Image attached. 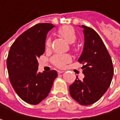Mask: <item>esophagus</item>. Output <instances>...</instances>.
<instances>
[{
    "label": "esophagus",
    "instance_id": "esophagus-1",
    "mask_svg": "<svg viewBox=\"0 0 120 120\" xmlns=\"http://www.w3.org/2000/svg\"><path fill=\"white\" fill-rule=\"evenodd\" d=\"M63 72H64V71H57V73H59V74L62 73H63Z\"/></svg>",
    "mask_w": 120,
    "mask_h": 120
}]
</instances>
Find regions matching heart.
I'll return each instance as SVG.
<instances>
[{"label": "heart", "mask_w": 120, "mask_h": 120, "mask_svg": "<svg viewBox=\"0 0 120 120\" xmlns=\"http://www.w3.org/2000/svg\"><path fill=\"white\" fill-rule=\"evenodd\" d=\"M57 33L60 37L65 40L69 43L71 44L75 42L77 39V35L75 29L71 26L65 25L60 27L57 30ZM51 46V41L50 39L46 41V47L49 48ZM71 58L70 55L64 54V55H57L52 58L53 63L59 68H63L65 65L70 62Z\"/></svg>", "instance_id": "heart-1"}]
</instances>
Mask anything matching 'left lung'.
Wrapping results in <instances>:
<instances>
[{
    "mask_svg": "<svg viewBox=\"0 0 120 120\" xmlns=\"http://www.w3.org/2000/svg\"><path fill=\"white\" fill-rule=\"evenodd\" d=\"M84 47L78 61L83 64V80L76 79L69 86L72 98L82 105L98 101L106 92L112 80V58L99 35L93 29L82 25Z\"/></svg>",
    "mask_w": 120,
    "mask_h": 120,
    "instance_id": "8db88e82",
    "label": "left lung"
}]
</instances>
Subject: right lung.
Returning a JSON list of instances; mask_svg holds the SVG:
<instances>
[{"instance_id": "1", "label": "right lung", "mask_w": 120, "mask_h": 120, "mask_svg": "<svg viewBox=\"0 0 120 120\" xmlns=\"http://www.w3.org/2000/svg\"><path fill=\"white\" fill-rule=\"evenodd\" d=\"M54 26L50 23L35 25L22 33L9 50V79L17 95L28 104L37 105L46 98L57 77L55 70L37 71V59L45 52L47 34Z\"/></svg>"}]
</instances>
